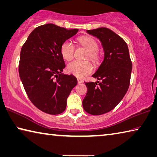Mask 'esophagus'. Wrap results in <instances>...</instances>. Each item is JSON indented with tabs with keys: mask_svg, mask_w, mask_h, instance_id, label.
<instances>
[{
	"mask_svg": "<svg viewBox=\"0 0 157 157\" xmlns=\"http://www.w3.org/2000/svg\"><path fill=\"white\" fill-rule=\"evenodd\" d=\"M83 80L82 79H79V78H78V82L79 83V84H80V83H82L83 82Z\"/></svg>",
	"mask_w": 157,
	"mask_h": 157,
	"instance_id": "34e87169",
	"label": "esophagus"
}]
</instances>
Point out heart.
Segmentation results:
<instances>
[{
	"mask_svg": "<svg viewBox=\"0 0 157 157\" xmlns=\"http://www.w3.org/2000/svg\"><path fill=\"white\" fill-rule=\"evenodd\" d=\"M79 43L82 47L88 51L86 57L94 62L98 61L99 55L97 49L98 44L96 40L91 37H82L78 40ZM75 45L71 40H66L61 47V52L63 59L66 61L73 59L75 54ZM67 71L69 73L74 75L79 78H84L93 71V66L89 61H74L68 64Z\"/></svg>",
	"mask_w": 157,
	"mask_h": 157,
	"instance_id": "heart-1",
	"label": "heart"
}]
</instances>
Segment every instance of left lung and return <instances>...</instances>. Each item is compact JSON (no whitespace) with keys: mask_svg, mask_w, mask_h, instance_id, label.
I'll use <instances>...</instances> for the list:
<instances>
[{"mask_svg":"<svg viewBox=\"0 0 157 157\" xmlns=\"http://www.w3.org/2000/svg\"><path fill=\"white\" fill-rule=\"evenodd\" d=\"M86 33L101 41L104 59L92 77L96 82H85L87 93L82 101L86 113L100 115L108 113L118 105L130 84L132 62L126 42L110 29L98 28Z\"/></svg>","mask_w":157,"mask_h":157,"instance_id":"obj_1","label":"left lung"}]
</instances>
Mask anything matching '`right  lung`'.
Listing matches in <instances>:
<instances>
[{
  "instance_id": "right-lung-1",
  "label": "right lung",
  "mask_w": 157,
  "mask_h": 157,
  "mask_svg": "<svg viewBox=\"0 0 157 157\" xmlns=\"http://www.w3.org/2000/svg\"><path fill=\"white\" fill-rule=\"evenodd\" d=\"M78 32L44 24L35 29L22 46L19 77L30 101L44 113H63L67 98L78 84L73 75L62 73L66 65L61 52L62 44Z\"/></svg>"
}]
</instances>
